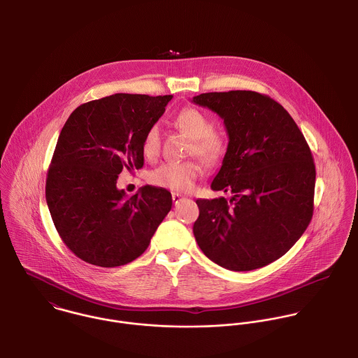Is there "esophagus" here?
I'll use <instances>...</instances> for the list:
<instances>
[{"instance_id":"obj_1","label":"esophagus","mask_w":358,"mask_h":358,"mask_svg":"<svg viewBox=\"0 0 358 358\" xmlns=\"http://www.w3.org/2000/svg\"><path fill=\"white\" fill-rule=\"evenodd\" d=\"M183 199V196H180V194H178V193H173L172 194V201H173V204L176 205L180 200Z\"/></svg>"}]
</instances>
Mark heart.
I'll list each match as a JSON object with an SVG mask.
<instances>
[{
    "label": "heart",
    "instance_id": "obj_1",
    "mask_svg": "<svg viewBox=\"0 0 358 358\" xmlns=\"http://www.w3.org/2000/svg\"><path fill=\"white\" fill-rule=\"evenodd\" d=\"M176 127L192 138L189 154H194L206 164H213L226 152L224 136L212 129L209 118L194 107L182 108L175 117ZM161 150V129L158 124L148 128L142 139V152L146 158L153 159ZM201 175V165L197 161L164 162L152 171L149 179L157 187L178 193L190 192Z\"/></svg>",
    "mask_w": 358,
    "mask_h": 358
}]
</instances>
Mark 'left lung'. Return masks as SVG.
<instances>
[{"instance_id": "8db88e82", "label": "left lung", "mask_w": 358, "mask_h": 358, "mask_svg": "<svg viewBox=\"0 0 358 358\" xmlns=\"http://www.w3.org/2000/svg\"><path fill=\"white\" fill-rule=\"evenodd\" d=\"M192 102L224 122L229 145L210 183L224 197L197 200L193 226L205 256L233 271L267 266L287 254L313 216L315 165L289 113L254 91L208 92Z\"/></svg>"}]
</instances>
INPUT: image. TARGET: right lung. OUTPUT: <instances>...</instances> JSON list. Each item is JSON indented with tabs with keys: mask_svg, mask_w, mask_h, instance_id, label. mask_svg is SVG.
Masks as SVG:
<instances>
[{
	"mask_svg": "<svg viewBox=\"0 0 358 358\" xmlns=\"http://www.w3.org/2000/svg\"><path fill=\"white\" fill-rule=\"evenodd\" d=\"M172 95L115 94L78 106L59 135L45 199L66 247L81 260L117 267L142 255L172 208L162 187L127 197L118 175L142 168V139Z\"/></svg>",
	"mask_w": 358,
	"mask_h": 358,
	"instance_id": "add662e5",
	"label": "right lung"
}]
</instances>
